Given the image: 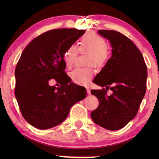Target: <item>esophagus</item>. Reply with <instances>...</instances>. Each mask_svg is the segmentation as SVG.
<instances>
[{
    "label": "esophagus",
    "instance_id": "esophagus-1",
    "mask_svg": "<svg viewBox=\"0 0 159 159\" xmlns=\"http://www.w3.org/2000/svg\"><path fill=\"white\" fill-rule=\"evenodd\" d=\"M87 93H88L89 95H90V94H91V89H90L89 87H87Z\"/></svg>",
    "mask_w": 159,
    "mask_h": 159
}]
</instances>
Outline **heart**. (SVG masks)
<instances>
[{
  "label": "heart",
  "instance_id": "obj_1",
  "mask_svg": "<svg viewBox=\"0 0 159 159\" xmlns=\"http://www.w3.org/2000/svg\"><path fill=\"white\" fill-rule=\"evenodd\" d=\"M108 43L103 37L95 33H89L80 40L78 51L89 54L87 64H93L96 67H102L109 58L107 49ZM77 55V49L70 46L63 54V59L67 67H71ZM93 70L90 67H76L71 72V78L74 83L80 85L87 84L93 75Z\"/></svg>",
  "mask_w": 159,
  "mask_h": 159
}]
</instances>
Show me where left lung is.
<instances>
[{"mask_svg": "<svg viewBox=\"0 0 159 159\" xmlns=\"http://www.w3.org/2000/svg\"><path fill=\"white\" fill-rule=\"evenodd\" d=\"M98 32L110 42L112 57L93 81L106 89L91 91L99 100L91 117L101 127L116 130L136 116L146 91L147 67L140 50L126 36L112 30ZM109 89L111 95H107Z\"/></svg>", "mask_w": 159, "mask_h": 159, "instance_id": "1", "label": "left lung"}]
</instances>
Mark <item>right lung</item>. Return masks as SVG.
<instances>
[{
    "label": "right lung",
    "mask_w": 159,
    "mask_h": 159,
    "mask_svg": "<svg viewBox=\"0 0 159 159\" xmlns=\"http://www.w3.org/2000/svg\"><path fill=\"white\" fill-rule=\"evenodd\" d=\"M85 33L76 29L46 31L29 43L15 70V96L23 117L41 130L56 126L66 119L70 108L86 97V92L66 80L63 54ZM56 79L59 88L50 86Z\"/></svg>",
    "instance_id": "right-lung-1"
}]
</instances>
